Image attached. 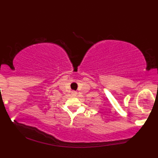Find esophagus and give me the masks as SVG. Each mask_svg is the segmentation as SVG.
Listing matches in <instances>:
<instances>
[{
  "instance_id": "1",
  "label": "esophagus",
  "mask_w": 158,
  "mask_h": 158,
  "mask_svg": "<svg viewBox=\"0 0 158 158\" xmlns=\"http://www.w3.org/2000/svg\"><path fill=\"white\" fill-rule=\"evenodd\" d=\"M77 94V92H75V91H72V96H76Z\"/></svg>"
}]
</instances>
